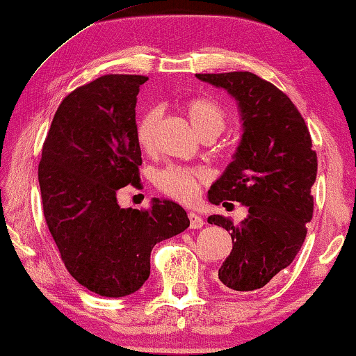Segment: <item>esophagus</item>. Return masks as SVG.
<instances>
[{"label":"esophagus","instance_id":"esophagus-1","mask_svg":"<svg viewBox=\"0 0 356 356\" xmlns=\"http://www.w3.org/2000/svg\"><path fill=\"white\" fill-rule=\"evenodd\" d=\"M188 217H189V227H191V228H201L204 225L202 217L197 216V213L189 212Z\"/></svg>","mask_w":356,"mask_h":356}]
</instances>
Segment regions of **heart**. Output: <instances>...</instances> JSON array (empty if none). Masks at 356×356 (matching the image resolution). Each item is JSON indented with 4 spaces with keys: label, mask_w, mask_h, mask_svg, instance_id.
Here are the masks:
<instances>
[{
    "label": "heart",
    "mask_w": 356,
    "mask_h": 356,
    "mask_svg": "<svg viewBox=\"0 0 356 356\" xmlns=\"http://www.w3.org/2000/svg\"><path fill=\"white\" fill-rule=\"evenodd\" d=\"M179 108L197 134L217 136L227 126V111L217 100L209 97H191L181 102ZM159 111L155 108L145 110L136 121V139L144 150H150L155 143V131H157ZM209 173L204 168L181 167V165H170L160 170L155 177V186L167 196L177 199L179 202H193L199 196L201 186L206 183Z\"/></svg>",
    "instance_id": "1"
}]
</instances>
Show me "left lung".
I'll return each mask as SVG.
<instances>
[{
  "label": "left lung",
  "instance_id": "8db88e82",
  "mask_svg": "<svg viewBox=\"0 0 356 356\" xmlns=\"http://www.w3.org/2000/svg\"><path fill=\"white\" fill-rule=\"evenodd\" d=\"M238 102L243 134L225 172L209 189V201H236L248 217L235 225L211 216L209 223L230 232L233 248L218 280L228 290L254 291L293 262L313 218L311 186L318 173L303 116L284 92L248 71L196 74ZM225 204V202H223Z\"/></svg>",
  "mask_w": 356,
  "mask_h": 356
}]
</instances>
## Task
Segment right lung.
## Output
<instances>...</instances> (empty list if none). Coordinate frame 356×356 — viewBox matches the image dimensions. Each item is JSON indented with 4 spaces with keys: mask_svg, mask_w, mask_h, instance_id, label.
Here are the masks:
<instances>
[{
    "mask_svg": "<svg viewBox=\"0 0 356 356\" xmlns=\"http://www.w3.org/2000/svg\"><path fill=\"white\" fill-rule=\"evenodd\" d=\"M145 76L106 74L65 97L38 163L43 216L66 269L87 290L120 298L150 275V251L189 227L186 211L154 199L123 209L121 188H140L136 102Z\"/></svg>",
    "mask_w": 356,
    "mask_h": 356,
    "instance_id": "obj_1",
    "label": "right lung"
}]
</instances>
